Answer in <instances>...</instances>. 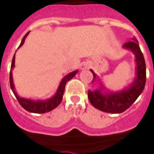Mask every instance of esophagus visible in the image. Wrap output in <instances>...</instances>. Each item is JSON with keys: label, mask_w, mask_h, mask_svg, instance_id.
I'll return each mask as SVG.
<instances>
[{"label": "esophagus", "mask_w": 154, "mask_h": 154, "mask_svg": "<svg viewBox=\"0 0 154 154\" xmlns=\"http://www.w3.org/2000/svg\"><path fill=\"white\" fill-rule=\"evenodd\" d=\"M90 66V64L88 62H84V64L82 65V69H88Z\"/></svg>", "instance_id": "34e87169"}]
</instances>
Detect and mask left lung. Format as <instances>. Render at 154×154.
Instances as JSON below:
<instances>
[{
    "mask_svg": "<svg viewBox=\"0 0 154 154\" xmlns=\"http://www.w3.org/2000/svg\"><path fill=\"white\" fill-rule=\"evenodd\" d=\"M126 49H129L136 57V78L133 82L127 88L119 92H106L100 80V88L94 91L89 90L88 97L90 102L95 108L106 113L120 114L124 112L136 101L144 88L146 81V66L144 56L139 46L138 41L136 38H132V41L126 43L122 46ZM93 79L92 82L97 81L98 75L92 70Z\"/></svg>",
    "mask_w": 154,
    "mask_h": 154,
    "instance_id": "obj_1",
    "label": "left lung"
}]
</instances>
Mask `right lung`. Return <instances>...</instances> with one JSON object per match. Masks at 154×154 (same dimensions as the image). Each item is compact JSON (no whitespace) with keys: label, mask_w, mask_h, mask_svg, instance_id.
I'll list each match as a JSON object with an SVG mask.
<instances>
[{"label":"right lung","mask_w":154,"mask_h":154,"mask_svg":"<svg viewBox=\"0 0 154 154\" xmlns=\"http://www.w3.org/2000/svg\"><path fill=\"white\" fill-rule=\"evenodd\" d=\"M29 32L26 33L23 38V40L21 41L20 45L18 48H20L21 46L23 45L25 41V39L28 35ZM15 54L14 55L12 60V64H11V70H10V88L12 89L14 94L15 96V97L17 98V100H18V102L20 104L22 107L26 109V111L31 112V113H35V114H44V113H47L51 110H53L54 109L58 106L61 101L62 100V97H63V93H64L65 90V86L69 80H70L75 75L78 70H75L73 72H70V74H68L66 75L65 76L64 78L62 79V81L60 83L58 88L57 90L56 93L54 94L53 97L48 98L46 100H32V99H26V98L20 97L18 94L16 92L15 89H14V81H13V75H12V70L13 68L14 67V65H15Z\"/></svg>","instance_id":"add662e5"}]
</instances>
